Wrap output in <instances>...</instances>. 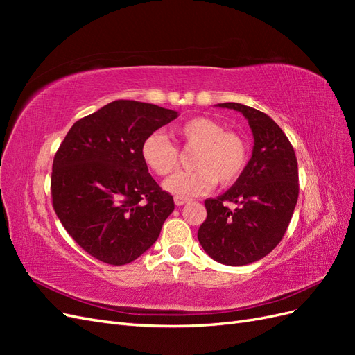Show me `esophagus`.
<instances>
[{
	"instance_id": "1",
	"label": "esophagus",
	"mask_w": 355,
	"mask_h": 355,
	"mask_svg": "<svg viewBox=\"0 0 355 355\" xmlns=\"http://www.w3.org/2000/svg\"><path fill=\"white\" fill-rule=\"evenodd\" d=\"M191 200L189 198H185V197H175V204L176 206H184V204H187V202H189Z\"/></svg>"
}]
</instances>
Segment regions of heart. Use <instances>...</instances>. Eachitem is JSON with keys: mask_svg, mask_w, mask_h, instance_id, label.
Masks as SVG:
<instances>
[{"mask_svg": "<svg viewBox=\"0 0 355 355\" xmlns=\"http://www.w3.org/2000/svg\"><path fill=\"white\" fill-rule=\"evenodd\" d=\"M185 149H197L192 171H180L164 182V189L176 197L207 194L219 182L228 187L237 180L249 159V146L235 132H225L223 125L209 116H196L176 127ZM145 166L158 176H167L179 167V151L161 132L148 135L141 145Z\"/></svg>", "mask_w": 355, "mask_h": 355, "instance_id": "b5f03b06", "label": "heart"}]
</instances>
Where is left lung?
I'll return each instance as SVG.
<instances>
[{"label": "left lung", "instance_id": "left-lung-1", "mask_svg": "<svg viewBox=\"0 0 355 355\" xmlns=\"http://www.w3.org/2000/svg\"><path fill=\"white\" fill-rule=\"evenodd\" d=\"M241 112L253 135L252 158L237 182L218 198L204 201L207 219L198 241L211 259L243 266L262 259L282 241L299 196L292 144L271 116L241 103H218ZM236 204L230 209L227 202Z\"/></svg>", "mask_w": 355, "mask_h": 355}]
</instances>
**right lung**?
<instances>
[{
    "mask_svg": "<svg viewBox=\"0 0 355 355\" xmlns=\"http://www.w3.org/2000/svg\"><path fill=\"white\" fill-rule=\"evenodd\" d=\"M153 103L115 101L75 123L53 159V207L71 237L110 265L151 247L175 210L141 157L144 139L178 118Z\"/></svg>",
    "mask_w": 355,
    "mask_h": 355,
    "instance_id": "obj_1",
    "label": "right lung"
}]
</instances>
